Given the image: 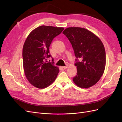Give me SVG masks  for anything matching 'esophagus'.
<instances>
[{"instance_id":"obj_1","label":"esophagus","mask_w":122,"mask_h":122,"mask_svg":"<svg viewBox=\"0 0 122 122\" xmlns=\"http://www.w3.org/2000/svg\"><path fill=\"white\" fill-rule=\"evenodd\" d=\"M68 65H67V66H64V67H62V68H63L64 69H67V68H68Z\"/></svg>"}]
</instances>
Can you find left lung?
Wrapping results in <instances>:
<instances>
[{"label":"left lung","mask_w":122,"mask_h":122,"mask_svg":"<svg viewBox=\"0 0 122 122\" xmlns=\"http://www.w3.org/2000/svg\"><path fill=\"white\" fill-rule=\"evenodd\" d=\"M74 52L77 75L73 80L77 86L88 88L96 83L104 71L106 64L104 45L98 36L87 29L69 27L62 32Z\"/></svg>","instance_id":"8db88e82"}]
</instances>
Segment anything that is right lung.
Masks as SVG:
<instances>
[{"label":"right lung","instance_id":"add662e5","mask_svg":"<svg viewBox=\"0 0 122 122\" xmlns=\"http://www.w3.org/2000/svg\"><path fill=\"white\" fill-rule=\"evenodd\" d=\"M64 28L51 26H41L33 30L26 38L22 51L23 68L26 77L32 86L44 88L56 79L59 69L52 62L49 47L53 39ZM53 59V58H52Z\"/></svg>","mask_w":122,"mask_h":122}]
</instances>
